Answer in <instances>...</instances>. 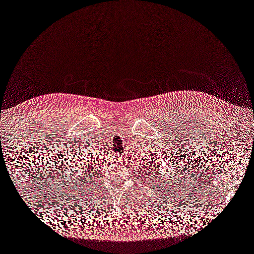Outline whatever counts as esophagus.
Here are the masks:
<instances>
[{
	"label": "esophagus",
	"instance_id": "1",
	"mask_svg": "<svg viewBox=\"0 0 254 254\" xmlns=\"http://www.w3.org/2000/svg\"><path fill=\"white\" fill-rule=\"evenodd\" d=\"M124 159V157L123 156H117V159L116 160H119V161H122V160H123Z\"/></svg>",
	"mask_w": 254,
	"mask_h": 254
}]
</instances>
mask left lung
Wrapping results in <instances>:
<instances>
[{"label":"left lung","mask_w":254,"mask_h":254,"mask_svg":"<svg viewBox=\"0 0 254 254\" xmlns=\"http://www.w3.org/2000/svg\"><path fill=\"white\" fill-rule=\"evenodd\" d=\"M147 171L149 172V177H152L153 174H155V170L152 168V169H147Z\"/></svg>","instance_id":"8db88e82"}]
</instances>
